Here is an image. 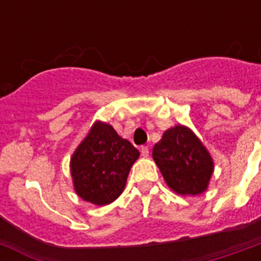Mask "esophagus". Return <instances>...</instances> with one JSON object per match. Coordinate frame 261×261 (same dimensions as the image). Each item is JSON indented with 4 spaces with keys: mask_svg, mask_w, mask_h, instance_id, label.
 I'll list each match as a JSON object with an SVG mask.
<instances>
[{
    "mask_svg": "<svg viewBox=\"0 0 261 261\" xmlns=\"http://www.w3.org/2000/svg\"><path fill=\"white\" fill-rule=\"evenodd\" d=\"M141 154H142V157H147V155H149V147L147 146L141 147Z\"/></svg>",
    "mask_w": 261,
    "mask_h": 261,
    "instance_id": "obj_1",
    "label": "esophagus"
}]
</instances>
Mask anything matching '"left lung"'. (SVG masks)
I'll return each mask as SVG.
<instances>
[{
  "instance_id": "obj_1",
  "label": "left lung",
  "mask_w": 261,
  "mask_h": 261,
  "mask_svg": "<svg viewBox=\"0 0 261 261\" xmlns=\"http://www.w3.org/2000/svg\"><path fill=\"white\" fill-rule=\"evenodd\" d=\"M151 155L173 192L195 196L207 190L214 161L202 141L187 126L168 128L154 145Z\"/></svg>"
}]
</instances>
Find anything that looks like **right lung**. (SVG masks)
Returning a JSON list of instances; mask_svg holds the SVG:
<instances>
[{"mask_svg": "<svg viewBox=\"0 0 261 261\" xmlns=\"http://www.w3.org/2000/svg\"><path fill=\"white\" fill-rule=\"evenodd\" d=\"M139 151L111 124L96 120L70 159L75 194L96 206L120 196Z\"/></svg>", "mask_w": 261, "mask_h": 261, "instance_id": "right-lung-1", "label": "right lung"}]
</instances>
